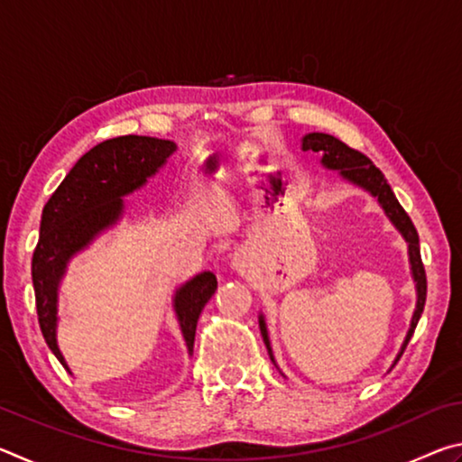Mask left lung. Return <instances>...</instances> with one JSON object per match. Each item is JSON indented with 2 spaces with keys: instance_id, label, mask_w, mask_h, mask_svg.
Returning <instances> with one entry per match:
<instances>
[{
  "instance_id": "1",
  "label": "left lung",
  "mask_w": 462,
  "mask_h": 462,
  "mask_svg": "<svg viewBox=\"0 0 462 462\" xmlns=\"http://www.w3.org/2000/svg\"><path fill=\"white\" fill-rule=\"evenodd\" d=\"M301 146H303V151L322 152L324 154V159H322L324 167L340 171V175L344 179H348V181H353L356 185L365 187L366 191H371L374 198L379 199L381 208L385 209L389 220L395 224V228L402 232V236L405 240H408L411 273H413V281H416V289H418V306H416V311H413L411 326H410L408 336H405L402 353L397 355V361H400V356L403 355V350H405V346H408L411 334H413V330H416V326L420 322L421 311H424L426 291H428L426 271H424V263H421V256H420V238H418L416 226L411 224L408 212H405V209L402 208V203L397 201L395 193L391 191L389 183L385 181V175H383L381 171L373 165V161L369 159V156L355 151V148H350L348 144H344L342 140H338V138H334L330 134H322V132H311V134L303 136ZM259 324H261L263 340H264V344H267V350L271 355L267 326H264L263 316L259 318ZM271 358H273V355H271Z\"/></svg>"
}]
</instances>
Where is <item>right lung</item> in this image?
I'll return each mask as SVG.
<instances>
[{
  "instance_id": "1",
  "label": "right lung",
  "mask_w": 462,
  "mask_h": 462,
  "mask_svg": "<svg viewBox=\"0 0 462 462\" xmlns=\"http://www.w3.org/2000/svg\"><path fill=\"white\" fill-rule=\"evenodd\" d=\"M175 143L151 136L109 138L85 152L42 209L32 254L38 324L46 344L69 371L57 346V291L69 259L122 216V195L138 189L175 152ZM214 273H201L175 293V311L189 353L201 310L216 293ZM71 373V371H69Z\"/></svg>"
}]
</instances>
